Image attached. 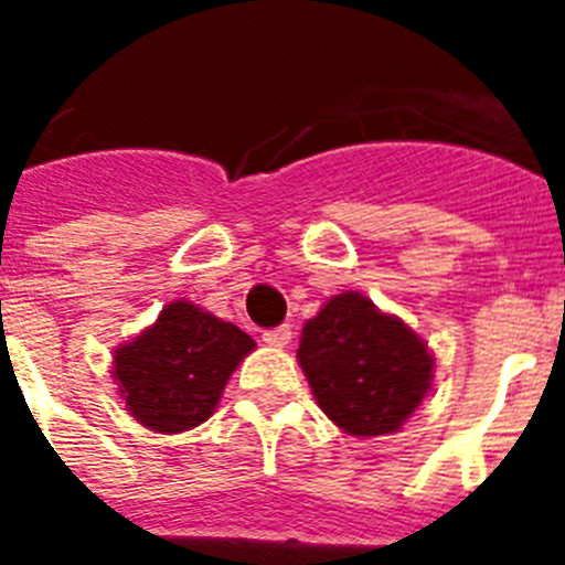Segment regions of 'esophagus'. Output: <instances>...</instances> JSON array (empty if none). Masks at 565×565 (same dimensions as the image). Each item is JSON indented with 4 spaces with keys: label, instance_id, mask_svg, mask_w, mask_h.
Wrapping results in <instances>:
<instances>
[{
    "label": "esophagus",
    "instance_id": "esophagus-1",
    "mask_svg": "<svg viewBox=\"0 0 565 565\" xmlns=\"http://www.w3.org/2000/svg\"><path fill=\"white\" fill-rule=\"evenodd\" d=\"M263 342L274 344V348H286V344L291 342V326L268 328V331H263Z\"/></svg>",
    "mask_w": 565,
    "mask_h": 565
}]
</instances>
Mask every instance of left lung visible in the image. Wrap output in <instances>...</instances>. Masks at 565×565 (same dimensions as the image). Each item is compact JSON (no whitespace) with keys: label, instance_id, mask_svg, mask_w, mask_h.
Listing matches in <instances>:
<instances>
[{"label":"left lung","instance_id":"obj_1","mask_svg":"<svg viewBox=\"0 0 565 565\" xmlns=\"http://www.w3.org/2000/svg\"><path fill=\"white\" fill-rule=\"evenodd\" d=\"M297 356L319 407L351 436L398 430L430 391L427 344L362 294L326 302L302 328Z\"/></svg>","mask_w":565,"mask_h":565}]
</instances>
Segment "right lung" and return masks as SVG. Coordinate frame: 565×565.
<instances>
[{
    "label": "right lung",
    "mask_w": 565,
    "mask_h": 565,
    "mask_svg": "<svg viewBox=\"0 0 565 565\" xmlns=\"http://www.w3.org/2000/svg\"><path fill=\"white\" fill-rule=\"evenodd\" d=\"M254 339L189 302H172L152 328L115 351L113 376L127 411L154 433H183L214 413Z\"/></svg>",
    "instance_id": "1"
}]
</instances>
